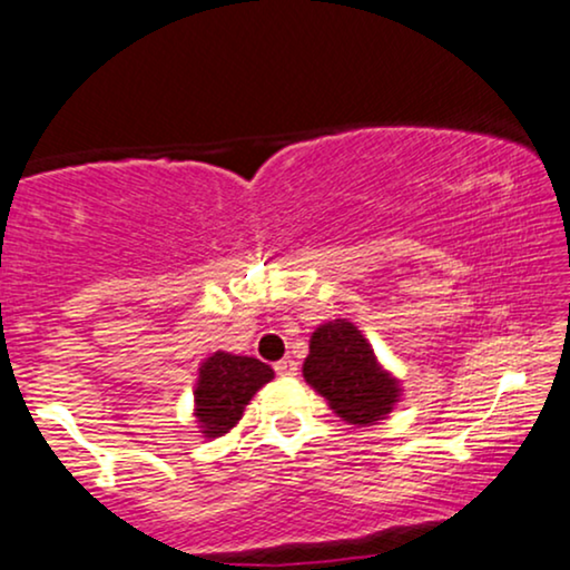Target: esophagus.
Masks as SVG:
<instances>
[{"label": "esophagus", "mask_w": 570, "mask_h": 570, "mask_svg": "<svg viewBox=\"0 0 570 570\" xmlns=\"http://www.w3.org/2000/svg\"><path fill=\"white\" fill-rule=\"evenodd\" d=\"M295 372H298V366H295V361H291V358H283V361H277V364H275L277 376H293Z\"/></svg>", "instance_id": "esophagus-1"}]
</instances>
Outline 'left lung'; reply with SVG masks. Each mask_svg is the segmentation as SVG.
Masks as SVG:
<instances>
[{
	"mask_svg": "<svg viewBox=\"0 0 570 570\" xmlns=\"http://www.w3.org/2000/svg\"><path fill=\"white\" fill-rule=\"evenodd\" d=\"M303 376L330 409L353 424H368L390 413L397 382L382 366L366 337L351 322L335 320L316 327L303 361Z\"/></svg>",
	"mask_w": 570,
	"mask_h": 570,
	"instance_id": "left-lung-1",
	"label": "left lung"
}]
</instances>
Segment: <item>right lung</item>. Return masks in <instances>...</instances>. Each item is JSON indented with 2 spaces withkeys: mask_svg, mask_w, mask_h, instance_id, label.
<instances>
[{
  "mask_svg": "<svg viewBox=\"0 0 570 570\" xmlns=\"http://www.w3.org/2000/svg\"><path fill=\"white\" fill-rule=\"evenodd\" d=\"M275 372L258 358L233 356L217 351L198 368L196 419L206 438H222L243 416L250 397L264 387Z\"/></svg>",
  "mask_w": 570,
  "mask_h": 570,
  "instance_id": "1",
  "label": "right lung"
}]
</instances>
